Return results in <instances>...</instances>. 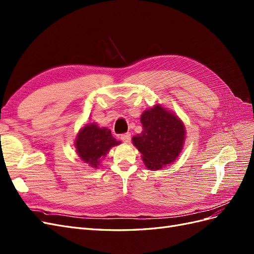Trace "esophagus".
I'll list each match as a JSON object with an SVG mask.
<instances>
[{
	"label": "esophagus",
	"instance_id": "obj_1",
	"mask_svg": "<svg viewBox=\"0 0 254 254\" xmlns=\"http://www.w3.org/2000/svg\"><path fill=\"white\" fill-rule=\"evenodd\" d=\"M130 139H131V134H130L129 132H126V133L121 135V140H122L123 142H125V143H129V142H130Z\"/></svg>",
	"mask_w": 254,
	"mask_h": 254
}]
</instances>
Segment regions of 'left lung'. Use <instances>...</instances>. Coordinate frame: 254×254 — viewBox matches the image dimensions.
I'll use <instances>...</instances> for the list:
<instances>
[{"instance_id": "1", "label": "left lung", "mask_w": 254, "mask_h": 254, "mask_svg": "<svg viewBox=\"0 0 254 254\" xmlns=\"http://www.w3.org/2000/svg\"><path fill=\"white\" fill-rule=\"evenodd\" d=\"M142 132L132 136L133 145L142 153L146 167L161 170L179 157L186 137L182 121L161 105L153 106L141 115Z\"/></svg>"}]
</instances>
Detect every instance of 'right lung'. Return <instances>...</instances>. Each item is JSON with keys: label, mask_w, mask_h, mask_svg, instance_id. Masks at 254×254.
I'll return each mask as SVG.
<instances>
[{"label": "right lung", "mask_w": 254, "mask_h": 254, "mask_svg": "<svg viewBox=\"0 0 254 254\" xmlns=\"http://www.w3.org/2000/svg\"><path fill=\"white\" fill-rule=\"evenodd\" d=\"M121 144L111 134L109 129L98 127L95 123L87 124L80 129L75 140V147L84 163L96 168L110 148Z\"/></svg>", "instance_id": "right-lung-1"}]
</instances>
